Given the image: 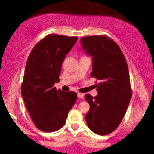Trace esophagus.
I'll list each match as a JSON object with an SVG mask.
<instances>
[{
  "label": "esophagus",
  "mask_w": 154,
  "mask_h": 154,
  "mask_svg": "<svg viewBox=\"0 0 154 154\" xmlns=\"http://www.w3.org/2000/svg\"><path fill=\"white\" fill-rule=\"evenodd\" d=\"M77 97L80 98V99H83L84 97V95L83 94V93H77Z\"/></svg>",
  "instance_id": "34e87169"
}]
</instances>
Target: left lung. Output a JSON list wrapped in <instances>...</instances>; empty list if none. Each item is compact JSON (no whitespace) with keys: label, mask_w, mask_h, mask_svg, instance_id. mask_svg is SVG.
I'll return each instance as SVG.
<instances>
[{"label":"left lung","mask_w":154,"mask_h":154,"mask_svg":"<svg viewBox=\"0 0 154 154\" xmlns=\"http://www.w3.org/2000/svg\"><path fill=\"white\" fill-rule=\"evenodd\" d=\"M81 47L92 57L91 77L97 84V95L85 96L90 105L87 124L99 135L111 134L118 127L131 98L128 64L122 51L106 36H87L81 38Z\"/></svg>","instance_id":"8db88e82"}]
</instances>
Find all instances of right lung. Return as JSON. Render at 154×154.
Returning a JSON list of instances; mask_svg holds the SVG:
<instances>
[{"instance_id": "add662e5", "label": "right lung", "mask_w": 154, "mask_h": 154, "mask_svg": "<svg viewBox=\"0 0 154 154\" xmlns=\"http://www.w3.org/2000/svg\"><path fill=\"white\" fill-rule=\"evenodd\" d=\"M77 37L52 34L35 45L27 59L21 85L25 106L35 125L45 132L61 129L77 100L75 92L56 89L62 63Z\"/></svg>"}]
</instances>
